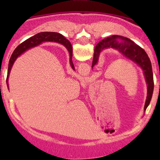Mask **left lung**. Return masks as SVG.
Wrapping results in <instances>:
<instances>
[{
	"label": "left lung",
	"instance_id": "obj_1",
	"mask_svg": "<svg viewBox=\"0 0 160 160\" xmlns=\"http://www.w3.org/2000/svg\"><path fill=\"white\" fill-rule=\"evenodd\" d=\"M112 48L122 54L128 59L136 63L142 69L145 80L148 84V95L144 104V111L149 105L152 95H153L154 82L152 65L148 54L141 47L135 43L132 40L127 38L120 35H113L104 38L96 45L95 48L94 56L92 68L94 67L98 62L100 52L104 49Z\"/></svg>",
	"mask_w": 160,
	"mask_h": 160
}]
</instances>
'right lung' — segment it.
Returning a JSON list of instances; mask_svg holds the SVG:
<instances>
[{"label": "right lung", "instance_id": "1", "mask_svg": "<svg viewBox=\"0 0 160 160\" xmlns=\"http://www.w3.org/2000/svg\"><path fill=\"white\" fill-rule=\"evenodd\" d=\"M45 41H55L57 43H59L65 46V48L68 49L69 54H70V64H71V68L73 70H74V64L72 62V46L71 43L66 38H64L59 33L56 32H40L38 34H35L33 37H31L30 38L27 39L26 40L22 42L21 44H19L15 49V50L12 52V56L10 57V62H9L8 65V71H7V87H8V78L9 75H10L11 68H12L13 63L15 62L16 58L19 57L20 55H22L24 52L27 50V49L32 48V47H35L40 44L41 43Z\"/></svg>", "mask_w": 160, "mask_h": 160}]
</instances>
